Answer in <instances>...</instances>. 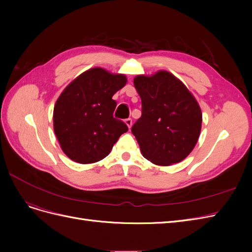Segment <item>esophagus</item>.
Instances as JSON below:
<instances>
[{
  "mask_svg": "<svg viewBox=\"0 0 252 252\" xmlns=\"http://www.w3.org/2000/svg\"><path fill=\"white\" fill-rule=\"evenodd\" d=\"M125 124L128 126V128H131L132 120H131V119H126V120H125Z\"/></svg>",
  "mask_w": 252,
  "mask_h": 252,
  "instance_id": "1",
  "label": "esophagus"
}]
</instances>
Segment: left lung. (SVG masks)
Wrapping results in <instances>:
<instances>
[{
  "label": "left lung",
  "instance_id": "obj_1",
  "mask_svg": "<svg viewBox=\"0 0 252 252\" xmlns=\"http://www.w3.org/2000/svg\"><path fill=\"white\" fill-rule=\"evenodd\" d=\"M133 84L142 100V116L131 132L143 157L159 166L183 161L201 133L202 111L195 97L166 70L136 75Z\"/></svg>",
  "mask_w": 252,
  "mask_h": 252
}]
</instances>
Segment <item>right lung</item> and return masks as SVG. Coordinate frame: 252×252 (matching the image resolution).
<instances>
[{
  "label": "right lung",
  "mask_w": 252,
  "mask_h": 252,
  "mask_svg": "<svg viewBox=\"0 0 252 252\" xmlns=\"http://www.w3.org/2000/svg\"><path fill=\"white\" fill-rule=\"evenodd\" d=\"M127 83L125 74L94 67L84 71L60 94L53 108V130L64 154L80 164L107 157L127 125L113 118L112 96Z\"/></svg>",
  "instance_id": "1"
}]
</instances>
